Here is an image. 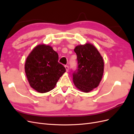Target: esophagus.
Returning <instances> with one entry per match:
<instances>
[{
    "instance_id": "34e87169",
    "label": "esophagus",
    "mask_w": 134,
    "mask_h": 134,
    "mask_svg": "<svg viewBox=\"0 0 134 134\" xmlns=\"http://www.w3.org/2000/svg\"><path fill=\"white\" fill-rule=\"evenodd\" d=\"M65 69H66V71H68V70H69V66L68 65H65Z\"/></svg>"
}]
</instances>
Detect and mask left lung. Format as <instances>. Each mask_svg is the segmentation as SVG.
<instances>
[{"label": "left lung", "instance_id": "1", "mask_svg": "<svg viewBox=\"0 0 134 134\" xmlns=\"http://www.w3.org/2000/svg\"><path fill=\"white\" fill-rule=\"evenodd\" d=\"M78 69L75 71L73 82L79 90L88 93L99 86L104 71V62L98 50L92 44L76 46Z\"/></svg>", "mask_w": 134, "mask_h": 134}]
</instances>
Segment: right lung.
<instances>
[{"label":"right lung","mask_w":134,"mask_h":134,"mask_svg":"<svg viewBox=\"0 0 134 134\" xmlns=\"http://www.w3.org/2000/svg\"><path fill=\"white\" fill-rule=\"evenodd\" d=\"M58 60V54L49 45L38 44L32 50L25 65L27 78L32 88L41 93L53 90L66 71Z\"/></svg>","instance_id":"add662e5"}]
</instances>
